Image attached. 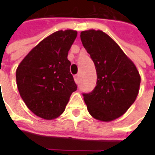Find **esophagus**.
<instances>
[{
	"instance_id": "34e87169",
	"label": "esophagus",
	"mask_w": 155,
	"mask_h": 155,
	"mask_svg": "<svg viewBox=\"0 0 155 155\" xmlns=\"http://www.w3.org/2000/svg\"><path fill=\"white\" fill-rule=\"evenodd\" d=\"M74 81H75V83L78 84V83H79V81H80V74H76V75H74Z\"/></svg>"
}]
</instances>
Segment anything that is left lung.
<instances>
[{
	"instance_id": "1",
	"label": "left lung",
	"mask_w": 155,
	"mask_h": 155,
	"mask_svg": "<svg viewBox=\"0 0 155 155\" xmlns=\"http://www.w3.org/2000/svg\"><path fill=\"white\" fill-rule=\"evenodd\" d=\"M81 39L97 73L94 91L83 94L88 111L102 122L116 120L136 100L141 81L140 73L133 61L106 33L88 30L81 31Z\"/></svg>"
}]
</instances>
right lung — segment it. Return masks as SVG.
I'll list each match as a JSON object with an SVG mask.
<instances>
[{
	"label": "right lung",
	"mask_w": 155,
	"mask_h": 155,
	"mask_svg": "<svg viewBox=\"0 0 155 155\" xmlns=\"http://www.w3.org/2000/svg\"><path fill=\"white\" fill-rule=\"evenodd\" d=\"M77 31L54 32L32 49L19 64L16 84L25 105L36 116L54 120L64 111L77 90L70 72L68 52Z\"/></svg>",
	"instance_id": "obj_1"
}]
</instances>
